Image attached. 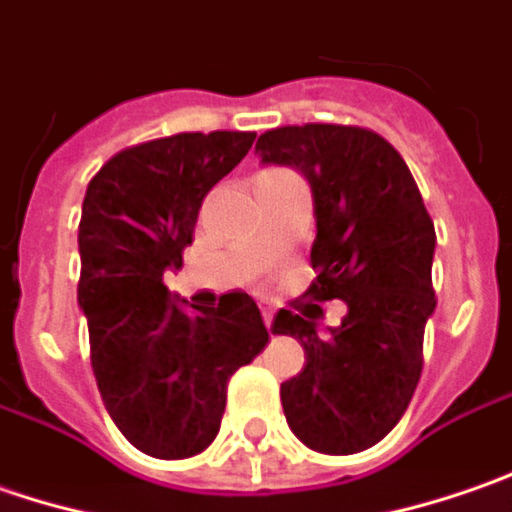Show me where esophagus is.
Wrapping results in <instances>:
<instances>
[{
	"label": "esophagus",
	"mask_w": 512,
	"mask_h": 512,
	"mask_svg": "<svg viewBox=\"0 0 512 512\" xmlns=\"http://www.w3.org/2000/svg\"><path fill=\"white\" fill-rule=\"evenodd\" d=\"M263 309V321H266V326H272V321H275V309L272 306H260Z\"/></svg>",
	"instance_id": "34e87169"
}]
</instances>
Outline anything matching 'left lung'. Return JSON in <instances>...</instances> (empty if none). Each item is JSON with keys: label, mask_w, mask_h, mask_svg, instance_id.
I'll use <instances>...</instances> for the list:
<instances>
[{"label": "left lung", "mask_w": 512, "mask_h": 512, "mask_svg": "<svg viewBox=\"0 0 512 512\" xmlns=\"http://www.w3.org/2000/svg\"><path fill=\"white\" fill-rule=\"evenodd\" d=\"M260 163L292 166L315 200V300H344L341 326L318 332L321 306L280 309L272 332L298 338L306 364L280 384L292 433L309 450L352 456L401 421L424 367L435 312V229L404 157L358 125H283L260 134Z\"/></svg>", "instance_id": "1"}]
</instances>
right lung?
<instances>
[{
	"label": "right lung",
	"mask_w": 512,
	"mask_h": 512,
	"mask_svg": "<svg viewBox=\"0 0 512 512\" xmlns=\"http://www.w3.org/2000/svg\"><path fill=\"white\" fill-rule=\"evenodd\" d=\"M252 143L255 131H191L131 145L85 191L77 300L91 367L117 430L145 456L203 453L220 430L229 378L269 341L246 292L186 312L163 283L166 269L183 266L203 197Z\"/></svg>",
	"instance_id": "obj_1"
}]
</instances>
